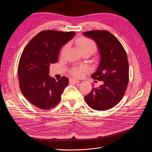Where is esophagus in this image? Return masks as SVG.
Segmentation results:
<instances>
[{"label": "esophagus", "instance_id": "34e87169", "mask_svg": "<svg viewBox=\"0 0 152 152\" xmlns=\"http://www.w3.org/2000/svg\"><path fill=\"white\" fill-rule=\"evenodd\" d=\"M70 82L74 83H77L79 82V81L76 80V79H74V78H70Z\"/></svg>", "mask_w": 152, "mask_h": 152}]
</instances>
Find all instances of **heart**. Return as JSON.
I'll use <instances>...</instances> for the list:
<instances>
[{"instance_id":"1","label":"heart","mask_w":152,"mask_h":152,"mask_svg":"<svg viewBox=\"0 0 152 152\" xmlns=\"http://www.w3.org/2000/svg\"><path fill=\"white\" fill-rule=\"evenodd\" d=\"M77 45L81 52H88L90 53L91 55L93 54L96 50V44L95 42L90 39L86 37H81L77 40ZM68 45H65L61 49V55H64L65 52L67 48ZM87 71V69L84 66H76L72 68L70 70V74L75 77H81Z\"/></svg>"}]
</instances>
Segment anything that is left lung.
Listing matches in <instances>:
<instances>
[{"label":"left lung","mask_w":152,"mask_h":152,"mask_svg":"<svg viewBox=\"0 0 152 152\" xmlns=\"http://www.w3.org/2000/svg\"><path fill=\"white\" fill-rule=\"evenodd\" d=\"M83 34L95 41L101 56L99 67L91 77L104 82L99 87L92 88L85 100L94 110H108L122 100L128 86L126 53L120 41L107 30H90Z\"/></svg>","instance_id":"8db88e82"}]
</instances>
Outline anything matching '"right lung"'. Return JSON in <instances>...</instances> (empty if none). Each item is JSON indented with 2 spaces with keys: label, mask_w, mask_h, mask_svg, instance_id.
I'll list each match as a JSON object with an SVG mask.
<instances>
[{
  "label": "right lung",
  "mask_w": 152,
  "mask_h": 152,
  "mask_svg": "<svg viewBox=\"0 0 152 152\" xmlns=\"http://www.w3.org/2000/svg\"><path fill=\"white\" fill-rule=\"evenodd\" d=\"M75 34L44 30L30 40L22 52L17 69L20 89L28 102L42 110L56 106L69 85L67 77L56 80L48 74L50 64L58 61L60 48Z\"/></svg>",
  "instance_id": "obj_1"
}]
</instances>
